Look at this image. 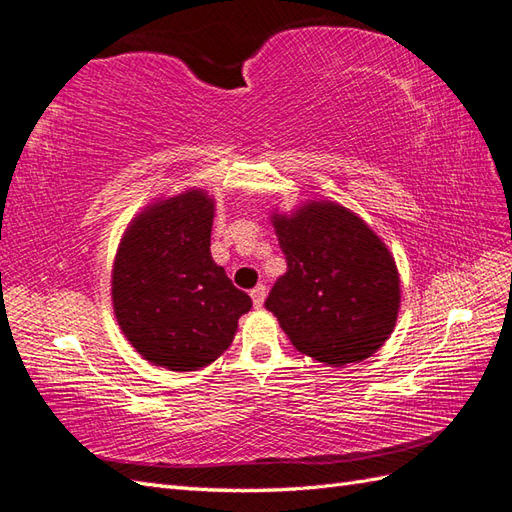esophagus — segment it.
<instances>
[{"mask_svg": "<svg viewBox=\"0 0 512 512\" xmlns=\"http://www.w3.org/2000/svg\"><path fill=\"white\" fill-rule=\"evenodd\" d=\"M265 285H256L252 291H249V296H252V300H254V307H263V302H265Z\"/></svg>", "mask_w": 512, "mask_h": 512, "instance_id": "obj_1", "label": "esophagus"}]
</instances>
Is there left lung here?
Masks as SVG:
<instances>
[{
    "mask_svg": "<svg viewBox=\"0 0 512 512\" xmlns=\"http://www.w3.org/2000/svg\"><path fill=\"white\" fill-rule=\"evenodd\" d=\"M287 258L265 307L291 344L331 367L373 356L395 329L400 274L382 238L336 201L271 214Z\"/></svg>",
    "mask_w": 512,
    "mask_h": 512,
    "instance_id": "obj_1",
    "label": "left lung"
}]
</instances>
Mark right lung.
<instances>
[{"label": "right lung", "instance_id": "1", "mask_svg": "<svg viewBox=\"0 0 512 512\" xmlns=\"http://www.w3.org/2000/svg\"><path fill=\"white\" fill-rule=\"evenodd\" d=\"M216 201L201 187L161 196L132 218L112 265V309L143 360L196 371L232 344L252 298L214 263Z\"/></svg>", "mask_w": 512, "mask_h": 512}]
</instances>
